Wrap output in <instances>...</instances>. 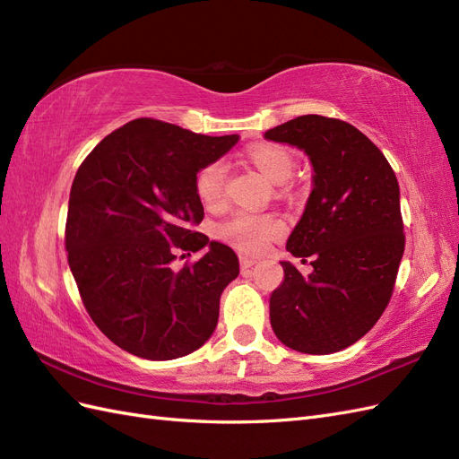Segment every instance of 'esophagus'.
<instances>
[{
  "mask_svg": "<svg viewBox=\"0 0 459 459\" xmlns=\"http://www.w3.org/2000/svg\"><path fill=\"white\" fill-rule=\"evenodd\" d=\"M253 266H256V260L255 258H248V256H241V270L247 272L251 270Z\"/></svg>",
  "mask_w": 459,
  "mask_h": 459,
  "instance_id": "obj_1",
  "label": "esophagus"
}]
</instances>
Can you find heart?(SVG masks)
I'll list each match as a JSON object with an SVG mask.
<instances>
[{
	"label": "heart",
	"instance_id": "heart-1",
	"mask_svg": "<svg viewBox=\"0 0 459 459\" xmlns=\"http://www.w3.org/2000/svg\"><path fill=\"white\" fill-rule=\"evenodd\" d=\"M247 159L270 184H283L293 174V159L280 145H255L247 151ZM226 164L212 160L195 176V193L204 206H216L224 199ZM285 231L283 221L273 214L239 212L220 226L221 239L248 255H260L268 245L280 239Z\"/></svg>",
	"mask_w": 459,
	"mask_h": 459
}]
</instances>
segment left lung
<instances>
[{
    "label": "left lung",
    "mask_w": 459,
    "mask_h": 459,
    "mask_svg": "<svg viewBox=\"0 0 459 459\" xmlns=\"http://www.w3.org/2000/svg\"><path fill=\"white\" fill-rule=\"evenodd\" d=\"M264 137L304 151L312 193L287 251L314 268L281 262L285 280L270 297L275 337L304 354H331L362 339L391 300L404 224L400 187L383 152L352 124L304 115Z\"/></svg>",
    "instance_id": "1"
}]
</instances>
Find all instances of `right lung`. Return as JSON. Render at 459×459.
Here are the masks:
<instances>
[{
    "mask_svg": "<svg viewBox=\"0 0 459 459\" xmlns=\"http://www.w3.org/2000/svg\"><path fill=\"white\" fill-rule=\"evenodd\" d=\"M238 142V134L211 137L137 118L80 164L65 230L68 266L93 324L122 351L174 359L214 333L239 260L193 230L204 216L195 176ZM201 247L207 253L195 264L171 268L178 252Z\"/></svg>",
    "mask_w": 459,
    "mask_h": 459,
    "instance_id": "obj_1",
    "label": "right lung"
}]
</instances>
